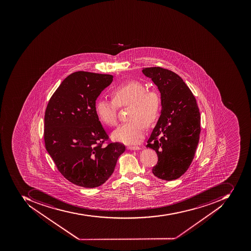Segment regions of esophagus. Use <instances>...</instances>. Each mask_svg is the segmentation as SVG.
<instances>
[{
    "label": "esophagus",
    "mask_w": 251,
    "mask_h": 251,
    "mask_svg": "<svg viewBox=\"0 0 251 251\" xmlns=\"http://www.w3.org/2000/svg\"><path fill=\"white\" fill-rule=\"evenodd\" d=\"M128 150H130V151H138V150L141 149V148L138 146H127Z\"/></svg>",
    "instance_id": "obj_1"
}]
</instances>
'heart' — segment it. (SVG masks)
<instances>
[{
  "label": "heart",
  "mask_w": 251,
  "mask_h": 251,
  "mask_svg": "<svg viewBox=\"0 0 251 251\" xmlns=\"http://www.w3.org/2000/svg\"><path fill=\"white\" fill-rule=\"evenodd\" d=\"M146 87L138 80H130L113 90V101L99 98L95 105L97 116L103 125L114 126L117 123L118 107L130 105L128 121L120 125L111 133V138L124 144H136L144 138L146 126H151L158 118L160 99L153 91H147Z\"/></svg>",
  "instance_id": "b5f03b06"
}]
</instances>
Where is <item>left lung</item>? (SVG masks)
Listing matches in <instances>:
<instances>
[{
	"label": "left lung",
	"instance_id": "1",
	"mask_svg": "<svg viewBox=\"0 0 251 251\" xmlns=\"http://www.w3.org/2000/svg\"><path fill=\"white\" fill-rule=\"evenodd\" d=\"M160 93L161 111L148 141L158 156L152 172L162 180H176L190 167L199 142L201 116L195 98L179 75L169 70L143 68Z\"/></svg>",
	"mask_w": 251,
	"mask_h": 251
}]
</instances>
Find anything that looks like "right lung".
Returning <instances> with one entry per match:
<instances>
[{"label": "right lung", "mask_w": 251, "mask_h": 251, "mask_svg": "<svg viewBox=\"0 0 251 251\" xmlns=\"http://www.w3.org/2000/svg\"><path fill=\"white\" fill-rule=\"evenodd\" d=\"M112 75L77 71L63 80L45 111V142L61 175L85 188L99 187L111 176L125 151L120 143L102 147L107 134L98 119L96 100Z\"/></svg>", "instance_id": "add662e5"}]
</instances>
